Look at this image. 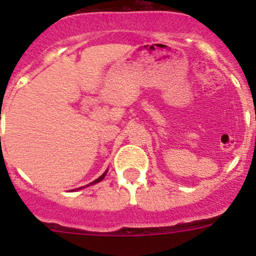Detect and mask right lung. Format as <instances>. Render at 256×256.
Segmentation results:
<instances>
[{
  "label": "right lung",
  "instance_id": "right-lung-1",
  "mask_svg": "<svg viewBox=\"0 0 256 256\" xmlns=\"http://www.w3.org/2000/svg\"><path fill=\"white\" fill-rule=\"evenodd\" d=\"M106 172H108V171H105V172H104V174H102V176H100L99 178H98V180H92V183H89V184L84 186V187H89V186H92V184H95V183H99V182H100V180H104V177H105V176H106ZM84 187H79V188H76V190H82V188H84Z\"/></svg>",
  "mask_w": 256,
  "mask_h": 256
}]
</instances>
